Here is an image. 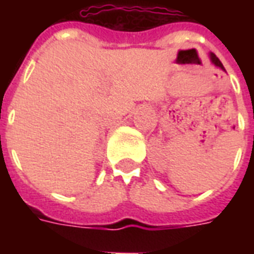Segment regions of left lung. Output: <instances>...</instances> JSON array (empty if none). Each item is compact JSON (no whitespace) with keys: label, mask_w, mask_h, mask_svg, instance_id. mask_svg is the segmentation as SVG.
I'll return each instance as SVG.
<instances>
[{"label":"left lung","mask_w":254,"mask_h":254,"mask_svg":"<svg viewBox=\"0 0 254 254\" xmlns=\"http://www.w3.org/2000/svg\"><path fill=\"white\" fill-rule=\"evenodd\" d=\"M211 61H212V63L215 64L216 66H219V67H220V69H223V70H224V67H223V65H222V63L219 61V58L216 57V56H215L213 53H211Z\"/></svg>","instance_id":"left-lung-1"}]
</instances>
